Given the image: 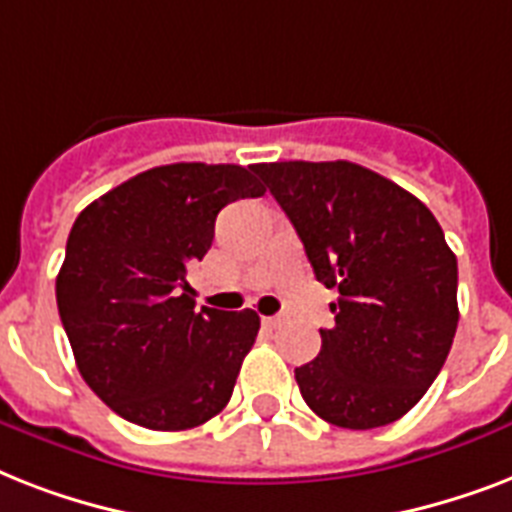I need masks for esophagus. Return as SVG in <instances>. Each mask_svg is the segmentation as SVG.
<instances>
[{"label": "esophagus", "instance_id": "esophagus-1", "mask_svg": "<svg viewBox=\"0 0 512 512\" xmlns=\"http://www.w3.org/2000/svg\"><path fill=\"white\" fill-rule=\"evenodd\" d=\"M281 321H284V319H281V316H263L265 327H279Z\"/></svg>", "mask_w": 512, "mask_h": 512}]
</instances>
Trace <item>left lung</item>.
Segmentation results:
<instances>
[{
    "label": "left lung",
    "mask_w": 512,
    "mask_h": 512,
    "mask_svg": "<svg viewBox=\"0 0 512 512\" xmlns=\"http://www.w3.org/2000/svg\"><path fill=\"white\" fill-rule=\"evenodd\" d=\"M303 241L321 284L340 292L335 327L297 366L305 404L337 428L390 425L441 372L457 332V257L425 204L353 162L255 164Z\"/></svg>",
    "instance_id": "obj_1"
}]
</instances>
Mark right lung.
Returning a JSON list of instances; mask_svg holds the SVG:
<instances>
[{
	"label": "right lung",
	"instance_id": "right-lung-1",
	"mask_svg": "<svg viewBox=\"0 0 512 512\" xmlns=\"http://www.w3.org/2000/svg\"><path fill=\"white\" fill-rule=\"evenodd\" d=\"M252 167L164 164L82 209L55 281L76 366L119 417L188 430L231 401L255 345V311H193L185 273L207 255L217 212L263 196Z\"/></svg>",
	"mask_w": 512,
	"mask_h": 512
}]
</instances>
